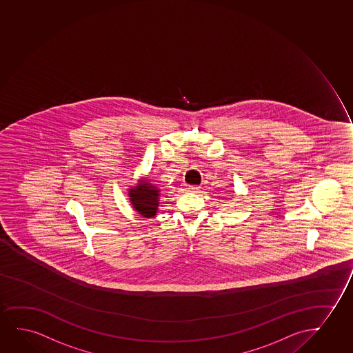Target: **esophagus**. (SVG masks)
Segmentation results:
<instances>
[{
  "label": "esophagus",
  "mask_w": 353,
  "mask_h": 353,
  "mask_svg": "<svg viewBox=\"0 0 353 353\" xmlns=\"http://www.w3.org/2000/svg\"><path fill=\"white\" fill-rule=\"evenodd\" d=\"M200 187L197 185H188V184H184L183 190L187 192H196Z\"/></svg>",
  "instance_id": "obj_1"
}]
</instances>
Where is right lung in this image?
Segmentation results:
<instances>
[{"instance_id": "add662e5", "label": "right lung", "mask_w": 353, "mask_h": 353, "mask_svg": "<svg viewBox=\"0 0 353 353\" xmlns=\"http://www.w3.org/2000/svg\"><path fill=\"white\" fill-rule=\"evenodd\" d=\"M128 195L130 203L139 214L145 218H153L157 214L161 190L154 184L150 183L148 179H140L135 187H130Z\"/></svg>"}]
</instances>
